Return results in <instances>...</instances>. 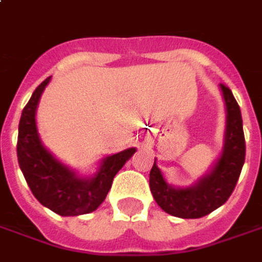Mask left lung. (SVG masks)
I'll return each instance as SVG.
<instances>
[{
  "instance_id": "8db88e82",
  "label": "left lung",
  "mask_w": 262,
  "mask_h": 262,
  "mask_svg": "<svg viewBox=\"0 0 262 262\" xmlns=\"http://www.w3.org/2000/svg\"><path fill=\"white\" fill-rule=\"evenodd\" d=\"M227 109L226 143L213 170L197 184L174 188L164 182L156 162L150 170L149 186L155 200L166 213L180 219H200L223 206L235 188L246 160V139L241 111L231 89L221 83Z\"/></svg>"
}]
</instances>
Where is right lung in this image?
I'll list each match as a JSON object with an SVG mask.
<instances>
[{"mask_svg": "<svg viewBox=\"0 0 262 262\" xmlns=\"http://www.w3.org/2000/svg\"><path fill=\"white\" fill-rule=\"evenodd\" d=\"M51 76L36 88L25 105L18 126L16 156L32 194L42 206L59 215H79L95 211L112 187L113 177L136 151L127 149L106 157L99 171L80 179L42 146L36 132L35 112Z\"/></svg>", "mask_w": 262, "mask_h": 262, "instance_id": "add662e5", "label": "right lung"}]
</instances>
